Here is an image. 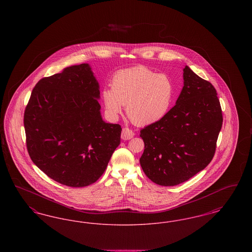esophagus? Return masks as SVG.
I'll return each mask as SVG.
<instances>
[{
	"instance_id": "esophagus-1",
	"label": "esophagus",
	"mask_w": 252,
	"mask_h": 252,
	"mask_svg": "<svg viewBox=\"0 0 252 252\" xmlns=\"http://www.w3.org/2000/svg\"><path fill=\"white\" fill-rule=\"evenodd\" d=\"M134 136V132L128 127H124L122 130V134H121V138L123 140H130Z\"/></svg>"
}]
</instances>
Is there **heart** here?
Segmentation results:
<instances>
[{
	"label": "heart",
	"mask_w": 252,
	"mask_h": 252,
	"mask_svg": "<svg viewBox=\"0 0 252 252\" xmlns=\"http://www.w3.org/2000/svg\"><path fill=\"white\" fill-rule=\"evenodd\" d=\"M175 86L164 73H157L144 66L117 72L111 80V90L102 92L105 108L117 117L123 106L136 125L146 126L162 119L172 106Z\"/></svg>",
	"instance_id": "1"
}]
</instances>
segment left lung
<instances>
[{
	"label": "left lung",
	"instance_id": "left-lung-1",
	"mask_svg": "<svg viewBox=\"0 0 252 252\" xmlns=\"http://www.w3.org/2000/svg\"><path fill=\"white\" fill-rule=\"evenodd\" d=\"M176 105L141 130V166L149 180L175 186L202 171L216 153L223 117L216 89L185 66Z\"/></svg>",
	"mask_w": 252,
	"mask_h": 252
}]
</instances>
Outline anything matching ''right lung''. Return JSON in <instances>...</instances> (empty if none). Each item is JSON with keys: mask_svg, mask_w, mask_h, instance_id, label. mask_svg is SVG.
I'll return each mask as SVG.
<instances>
[{"mask_svg": "<svg viewBox=\"0 0 252 252\" xmlns=\"http://www.w3.org/2000/svg\"><path fill=\"white\" fill-rule=\"evenodd\" d=\"M99 89L88 63L74 65L40 79L25 108L29 156L63 185L94 183L120 144V125L102 119Z\"/></svg>", "mask_w": 252, "mask_h": 252, "instance_id": "add662e5", "label": "right lung"}]
</instances>
